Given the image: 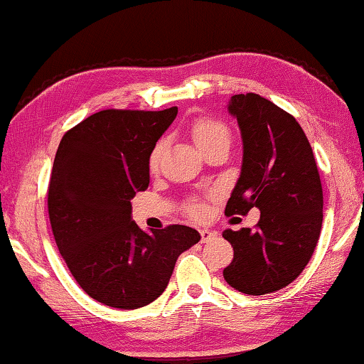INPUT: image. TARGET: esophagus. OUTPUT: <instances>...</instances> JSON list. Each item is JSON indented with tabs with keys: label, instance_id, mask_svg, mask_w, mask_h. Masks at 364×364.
<instances>
[{
	"label": "esophagus",
	"instance_id": "obj_1",
	"mask_svg": "<svg viewBox=\"0 0 364 364\" xmlns=\"http://www.w3.org/2000/svg\"><path fill=\"white\" fill-rule=\"evenodd\" d=\"M199 234H200V243H205V242L213 240V238L215 237V232L209 230V229H200Z\"/></svg>",
	"mask_w": 364,
	"mask_h": 364
}]
</instances>
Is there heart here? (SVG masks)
Segmentation results:
<instances>
[{"mask_svg":"<svg viewBox=\"0 0 364 364\" xmlns=\"http://www.w3.org/2000/svg\"><path fill=\"white\" fill-rule=\"evenodd\" d=\"M189 132H191L194 144L198 145V149L203 151V154L219 142L230 140L229 129H227L222 122L210 117H199L196 121H193L191 127H189ZM161 150H164V142L160 140V142H156L154 145V149L150 151V156H149L150 170H155V168L159 166ZM188 213L189 215L194 217V219H199V217L204 215V208L198 203H191L188 205Z\"/></svg>","mask_w":364,"mask_h":364,"instance_id":"b5f03b06","label":"heart"}]
</instances>
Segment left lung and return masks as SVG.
I'll list each match as a JSON object with an SVG mask.
<instances>
[{
  "label": "left lung",
  "instance_id": "1",
  "mask_svg": "<svg viewBox=\"0 0 364 364\" xmlns=\"http://www.w3.org/2000/svg\"><path fill=\"white\" fill-rule=\"evenodd\" d=\"M227 109L240 127L243 160L225 214L258 208L259 220L255 230H224L234 247L224 278L243 294L263 296L292 283L316 250L323 219L321 175L289 112L255 93L232 96Z\"/></svg>",
  "mask_w": 364,
  "mask_h": 364
}]
</instances>
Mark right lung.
I'll list each match as a JSON object with an SVG mask.
<instances>
[{
  "label": "right lung",
  "mask_w": 364,
  "mask_h": 364,
  "mask_svg": "<svg viewBox=\"0 0 364 364\" xmlns=\"http://www.w3.org/2000/svg\"><path fill=\"white\" fill-rule=\"evenodd\" d=\"M178 107L106 109L63 135L48 183V219L70 273L95 301L139 309L166 289L180 255L200 240L186 225L144 232L130 199L150 183L149 156Z\"/></svg>",
  "instance_id": "obj_1"
}]
</instances>
